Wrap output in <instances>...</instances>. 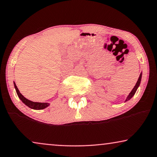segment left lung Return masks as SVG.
<instances>
[{
    "instance_id": "8db88e82",
    "label": "left lung",
    "mask_w": 157,
    "mask_h": 157,
    "mask_svg": "<svg viewBox=\"0 0 157 157\" xmlns=\"http://www.w3.org/2000/svg\"><path fill=\"white\" fill-rule=\"evenodd\" d=\"M141 76H142V73H141L140 75H139V78H138V81H137V82L136 83V85L134 86V87L133 88V89L132 90V91H131L130 93H129V94H128V96H127V98H126L125 102L127 101H128V100H130L131 98H132L133 96H134L135 93H136L137 89H138L139 86V85H140L141 80Z\"/></svg>"
}]
</instances>
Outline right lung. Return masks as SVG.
Listing matches in <instances>:
<instances>
[{"label":"right lung","mask_w":157,"mask_h":157,"mask_svg":"<svg viewBox=\"0 0 157 157\" xmlns=\"http://www.w3.org/2000/svg\"><path fill=\"white\" fill-rule=\"evenodd\" d=\"M14 83V87L15 89H16V93L18 94V97L22 101V102L23 104H25L27 106H29V108L31 109H35V110H41V109H44L45 108H46V107H48L49 105L48 103H40V102H34V101H30L29 99H27L26 98H25L24 96H23L22 94L20 93V91H19V90L18 88H17L16 83Z\"/></svg>","instance_id":"right-lung-1"}]
</instances>
